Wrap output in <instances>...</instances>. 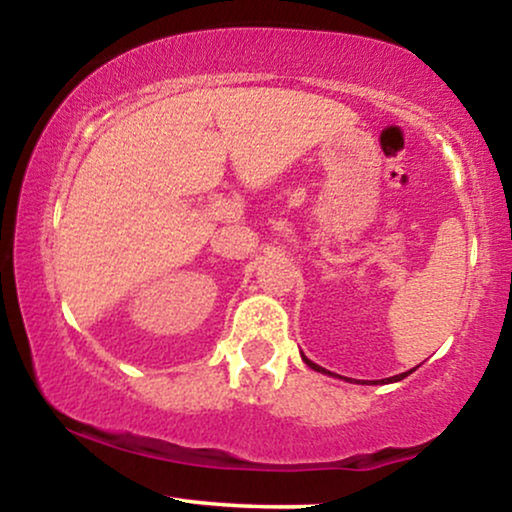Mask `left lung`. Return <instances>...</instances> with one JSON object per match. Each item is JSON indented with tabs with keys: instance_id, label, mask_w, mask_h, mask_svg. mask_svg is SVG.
Returning <instances> with one entry per match:
<instances>
[{
	"instance_id": "1",
	"label": "left lung",
	"mask_w": 512,
	"mask_h": 512,
	"mask_svg": "<svg viewBox=\"0 0 512 512\" xmlns=\"http://www.w3.org/2000/svg\"><path fill=\"white\" fill-rule=\"evenodd\" d=\"M303 361L307 363V366H310L312 370H317V373H328V370L326 368H321V366H317V363H312L310 359H305V356H303ZM408 373H412V370H408ZM408 373H403V375H396V377H387V382H398V380H403V377H408ZM328 375H331V373H328Z\"/></svg>"
}]
</instances>
